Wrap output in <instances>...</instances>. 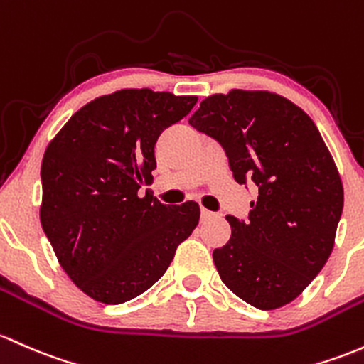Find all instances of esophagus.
Listing matches in <instances>:
<instances>
[{"instance_id": "1", "label": "esophagus", "mask_w": 364, "mask_h": 364, "mask_svg": "<svg viewBox=\"0 0 364 364\" xmlns=\"http://www.w3.org/2000/svg\"><path fill=\"white\" fill-rule=\"evenodd\" d=\"M200 213H202V219H209V218H213V215H214V213H210V210L205 209V207H202Z\"/></svg>"}]
</instances>
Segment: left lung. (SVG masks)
Wrapping results in <instances>:
<instances>
[{"label": "left lung", "mask_w": 364, "mask_h": 364, "mask_svg": "<svg viewBox=\"0 0 364 364\" xmlns=\"http://www.w3.org/2000/svg\"><path fill=\"white\" fill-rule=\"evenodd\" d=\"M190 124L221 143L240 185L259 188L249 221L226 215L231 237L213 254L219 277L257 309L289 304L335 245L344 186L328 146L301 107L264 90L210 95Z\"/></svg>", "instance_id": "left-lung-1"}]
</instances>
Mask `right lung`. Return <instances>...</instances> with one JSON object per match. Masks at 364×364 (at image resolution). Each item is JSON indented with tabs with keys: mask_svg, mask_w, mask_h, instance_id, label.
I'll use <instances>...</instances> for the list:
<instances>
[{
	"mask_svg": "<svg viewBox=\"0 0 364 364\" xmlns=\"http://www.w3.org/2000/svg\"><path fill=\"white\" fill-rule=\"evenodd\" d=\"M197 97L127 87L91 100L48 143L41 226L60 266L87 297L122 304L166 273L200 207L164 205L150 190L154 146Z\"/></svg>",
	"mask_w": 364,
	"mask_h": 364,
	"instance_id": "obj_1",
	"label": "right lung"
}]
</instances>
